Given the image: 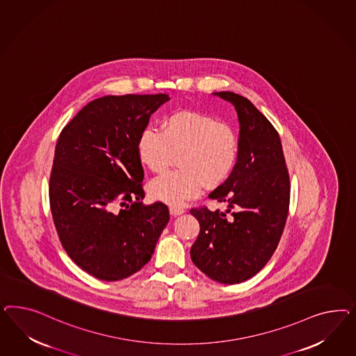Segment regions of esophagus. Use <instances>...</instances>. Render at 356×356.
<instances>
[{
  "mask_svg": "<svg viewBox=\"0 0 356 356\" xmlns=\"http://www.w3.org/2000/svg\"><path fill=\"white\" fill-rule=\"evenodd\" d=\"M184 210L183 207H179V206H171L170 207V214H171V216H181V214H184Z\"/></svg>",
  "mask_w": 356,
  "mask_h": 356,
  "instance_id": "1",
  "label": "esophagus"
}]
</instances>
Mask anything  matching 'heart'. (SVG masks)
<instances>
[{
    "instance_id": "heart-1",
    "label": "heart",
    "mask_w": 356,
    "mask_h": 356,
    "mask_svg": "<svg viewBox=\"0 0 356 356\" xmlns=\"http://www.w3.org/2000/svg\"><path fill=\"white\" fill-rule=\"evenodd\" d=\"M140 162L152 172H164L179 159L180 167L154 179L150 194L179 206L201 193L204 185L225 183L236 164L238 138L226 122L194 111H180L163 120L162 130L149 125L137 140Z\"/></svg>"
}]
</instances>
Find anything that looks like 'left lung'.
Wrapping results in <instances>:
<instances>
[{
  "mask_svg": "<svg viewBox=\"0 0 356 356\" xmlns=\"http://www.w3.org/2000/svg\"><path fill=\"white\" fill-rule=\"evenodd\" d=\"M214 95L236 109L238 152L229 177L209 194L227 210H191L200 223L191 257L209 278L235 284L256 275L277 248L289 214L290 177L269 120L247 97L231 91Z\"/></svg>",
  "mask_w": 356,
  "mask_h": 356,
  "instance_id": "1",
  "label": "left lung"
}]
</instances>
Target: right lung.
<instances>
[{"instance_id": "right-lung-1", "label": "right lung", "mask_w": 356, "mask_h": 356, "mask_svg": "<svg viewBox=\"0 0 356 356\" xmlns=\"http://www.w3.org/2000/svg\"><path fill=\"white\" fill-rule=\"evenodd\" d=\"M167 94L99 97L65 127L54 150L49 202L69 257L97 280L142 269L170 220L162 202L145 205L137 140Z\"/></svg>"}]
</instances>
